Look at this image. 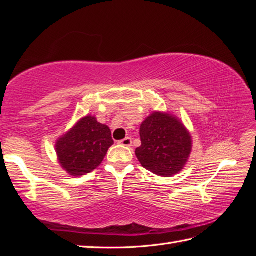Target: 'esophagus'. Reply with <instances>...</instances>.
I'll return each instance as SVG.
<instances>
[{"instance_id": "obj_1", "label": "esophagus", "mask_w": 256, "mask_h": 256, "mask_svg": "<svg viewBox=\"0 0 256 256\" xmlns=\"http://www.w3.org/2000/svg\"><path fill=\"white\" fill-rule=\"evenodd\" d=\"M118 144H121V145H123V146H126V148H128V146H131V145H132V138H123V140H120Z\"/></svg>"}]
</instances>
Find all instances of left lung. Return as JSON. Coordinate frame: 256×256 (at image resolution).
<instances>
[{
  "mask_svg": "<svg viewBox=\"0 0 256 256\" xmlns=\"http://www.w3.org/2000/svg\"><path fill=\"white\" fill-rule=\"evenodd\" d=\"M140 136L142 145L135 154L144 168L162 177L182 170L192 152V136L179 120L154 112L140 125Z\"/></svg>",
  "mask_w": 256,
  "mask_h": 256,
  "instance_id": "obj_1",
  "label": "left lung"
}]
</instances>
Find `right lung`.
<instances>
[{
    "label": "right lung",
    "instance_id": "right-lung-1",
    "mask_svg": "<svg viewBox=\"0 0 256 256\" xmlns=\"http://www.w3.org/2000/svg\"><path fill=\"white\" fill-rule=\"evenodd\" d=\"M113 143L110 128L88 116L57 140L56 150L64 170L72 176H82L101 164Z\"/></svg>",
    "mask_w": 256,
    "mask_h": 256
}]
</instances>
